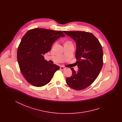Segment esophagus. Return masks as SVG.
Returning <instances> with one entry per match:
<instances>
[{"label":"esophagus","mask_w":122,"mask_h":122,"mask_svg":"<svg viewBox=\"0 0 122 122\" xmlns=\"http://www.w3.org/2000/svg\"><path fill=\"white\" fill-rule=\"evenodd\" d=\"M60 69L61 70H64V69H66V68L64 67V66H60Z\"/></svg>","instance_id":"obj_1"}]
</instances>
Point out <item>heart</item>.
Instances as JSON below:
<instances>
[{
	"instance_id": "b5f03b06",
	"label": "heart",
	"mask_w": 122,
	"mask_h": 122,
	"mask_svg": "<svg viewBox=\"0 0 122 122\" xmlns=\"http://www.w3.org/2000/svg\"><path fill=\"white\" fill-rule=\"evenodd\" d=\"M68 42H70V41H68Z\"/></svg>"
}]
</instances>
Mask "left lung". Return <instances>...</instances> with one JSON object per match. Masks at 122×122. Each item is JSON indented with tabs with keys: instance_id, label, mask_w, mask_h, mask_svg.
<instances>
[{
	"instance_id": "left-lung-1",
	"label": "left lung",
	"mask_w": 122,
	"mask_h": 122,
	"mask_svg": "<svg viewBox=\"0 0 122 122\" xmlns=\"http://www.w3.org/2000/svg\"><path fill=\"white\" fill-rule=\"evenodd\" d=\"M76 41V58L79 70L73 68L72 76L66 78L68 85L80 91L92 85L97 78L102 67L103 50L97 38L92 33L84 31H63Z\"/></svg>"
}]
</instances>
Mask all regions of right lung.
I'll use <instances>...</instances> for the list:
<instances>
[{"instance_id": "right-lung-1", "label": "right lung", "mask_w": 122, "mask_h": 122, "mask_svg": "<svg viewBox=\"0 0 122 122\" xmlns=\"http://www.w3.org/2000/svg\"><path fill=\"white\" fill-rule=\"evenodd\" d=\"M64 36L60 30L34 28L23 36L18 47L17 57L20 70L30 84L41 87L51 81L59 67L49 63L44 55L51 50L55 41Z\"/></svg>"}]
</instances>
